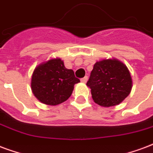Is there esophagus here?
Instances as JSON below:
<instances>
[{
	"mask_svg": "<svg viewBox=\"0 0 153 153\" xmlns=\"http://www.w3.org/2000/svg\"><path fill=\"white\" fill-rule=\"evenodd\" d=\"M87 81H88V76H87L81 79V81L82 82V83H86V82H87Z\"/></svg>",
	"mask_w": 153,
	"mask_h": 153,
	"instance_id": "esophagus-1",
	"label": "esophagus"
}]
</instances>
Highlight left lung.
<instances>
[{
	"label": "left lung",
	"mask_w": 153,
	"mask_h": 153,
	"mask_svg": "<svg viewBox=\"0 0 153 153\" xmlns=\"http://www.w3.org/2000/svg\"><path fill=\"white\" fill-rule=\"evenodd\" d=\"M87 86L94 102L104 107L119 105L131 93L132 80L127 66L118 59L96 62Z\"/></svg>",
	"instance_id": "8db88e82"
}]
</instances>
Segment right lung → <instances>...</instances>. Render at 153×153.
<instances>
[{"mask_svg": "<svg viewBox=\"0 0 153 153\" xmlns=\"http://www.w3.org/2000/svg\"><path fill=\"white\" fill-rule=\"evenodd\" d=\"M80 80L72 69L64 67L60 59H51L35 68L31 78V89L38 100L46 105H56L71 96L74 85Z\"/></svg>", "mask_w": 153, "mask_h": 153, "instance_id": "add662e5", "label": "right lung"}]
</instances>
